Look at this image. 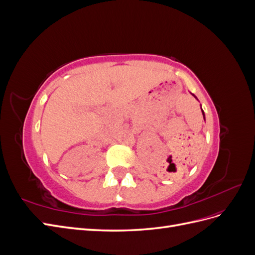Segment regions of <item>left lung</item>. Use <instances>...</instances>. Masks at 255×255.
I'll list each match as a JSON object with an SVG mask.
<instances>
[{"label":"left lung","instance_id":"8db88e82","mask_svg":"<svg viewBox=\"0 0 255 255\" xmlns=\"http://www.w3.org/2000/svg\"><path fill=\"white\" fill-rule=\"evenodd\" d=\"M192 96H194V97H195V95H192ZM195 98L197 99V97H195ZM202 115H203V117H204V120H205V116H204V112H203V111H202Z\"/></svg>","mask_w":255,"mask_h":255}]
</instances>
